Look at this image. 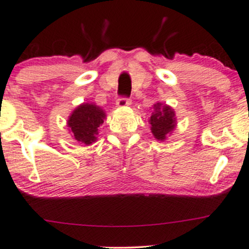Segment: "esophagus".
<instances>
[{"label":"esophagus","mask_w":249,"mask_h":249,"mask_svg":"<svg viewBox=\"0 0 249 249\" xmlns=\"http://www.w3.org/2000/svg\"><path fill=\"white\" fill-rule=\"evenodd\" d=\"M117 105L118 107H126L131 105V100L130 99H125V97H120V99L117 100Z\"/></svg>","instance_id":"obj_1"}]
</instances>
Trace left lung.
Masks as SVG:
<instances>
[{
	"label": "left lung",
	"instance_id": "left-lung-1",
	"mask_svg": "<svg viewBox=\"0 0 249 249\" xmlns=\"http://www.w3.org/2000/svg\"><path fill=\"white\" fill-rule=\"evenodd\" d=\"M150 131L155 140L164 142L177 126L175 109L169 105L157 102L153 105V112L149 118Z\"/></svg>",
	"mask_w": 249,
	"mask_h": 249
}]
</instances>
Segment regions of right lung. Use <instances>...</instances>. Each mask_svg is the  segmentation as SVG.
Wrapping results in <instances>:
<instances>
[{
    "label": "right lung",
    "mask_w": 249,
    "mask_h": 249,
    "mask_svg": "<svg viewBox=\"0 0 249 249\" xmlns=\"http://www.w3.org/2000/svg\"><path fill=\"white\" fill-rule=\"evenodd\" d=\"M106 119L105 110L97 105L87 102L76 107L67 119V127L72 139L80 144L90 145L96 142L100 125Z\"/></svg>",
    "instance_id": "1"
}]
</instances>
